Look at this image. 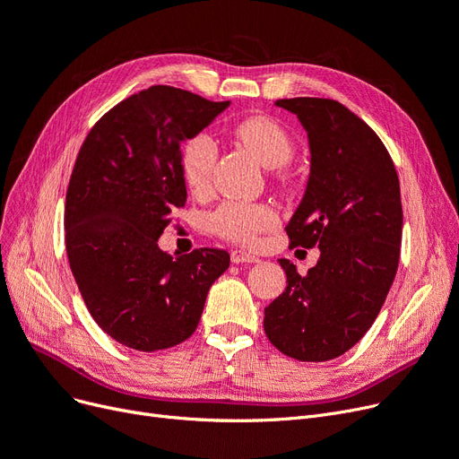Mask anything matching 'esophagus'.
<instances>
[{
	"instance_id": "obj_1",
	"label": "esophagus",
	"mask_w": 459,
	"mask_h": 459,
	"mask_svg": "<svg viewBox=\"0 0 459 459\" xmlns=\"http://www.w3.org/2000/svg\"><path fill=\"white\" fill-rule=\"evenodd\" d=\"M230 261L234 264H240V263H259V257L251 255V253L247 251H242V249H236L230 253Z\"/></svg>"
}]
</instances>
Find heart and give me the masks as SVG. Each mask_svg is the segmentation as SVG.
Segmentation results:
<instances>
[{
  "mask_svg": "<svg viewBox=\"0 0 459 459\" xmlns=\"http://www.w3.org/2000/svg\"><path fill=\"white\" fill-rule=\"evenodd\" d=\"M234 132L266 168H281L295 155L291 134L270 117L244 118ZM217 155V143L208 132H198L183 142L181 176L191 193L208 191ZM278 221V213L266 204L225 202L210 215V227L229 242L255 246L263 232L276 229Z\"/></svg>",
  "mask_w": 459,
  "mask_h": 459,
  "instance_id": "heart-1",
  "label": "heart"
}]
</instances>
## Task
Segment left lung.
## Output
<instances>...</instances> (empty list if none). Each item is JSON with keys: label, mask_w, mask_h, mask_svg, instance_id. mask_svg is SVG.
Returning a JSON list of instances; mask_svg holds the SVG:
<instances>
[{"label": "left lung", "mask_w": 459, "mask_h": 459, "mask_svg": "<svg viewBox=\"0 0 459 459\" xmlns=\"http://www.w3.org/2000/svg\"><path fill=\"white\" fill-rule=\"evenodd\" d=\"M308 134L310 178L285 227L291 246L319 247L307 276L280 259L285 291L264 308V333L299 361H329L358 344L394 283L401 189L387 149L365 121L327 98L278 100Z\"/></svg>", "instance_id": "8db88e82"}]
</instances>
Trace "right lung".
<instances>
[{
	"label": "right lung",
	"mask_w": 459,
	"mask_h": 459,
	"mask_svg": "<svg viewBox=\"0 0 459 459\" xmlns=\"http://www.w3.org/2000/svg\"><path fill=\"white\" fill-rule=\"evenodd\" d=\"M229 104L155 84L109 109L81 145L65 193L67 259L94 321L126 348L186 341L229 268L223 249L174 259L159 247L186 200L181 143Z\"/></svg>",
	"instance_id": "1"
}]
</instances>
